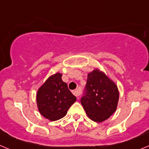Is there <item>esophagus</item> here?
<instances>
[{"label": "esophagus", "mask_w": 149, "mask_h": 149, "mask_svg": "<svg viewBox=\"0 0 149 149\" xmlns=\"http://www.w3.org/2000/svg\"><path fill=\"white\" fill-rule=\"evenodd\" d=\"M73 95H74V96H76V97H78V96L81 94V91H80V90L76 89V90H75V91H73Z\"/></svg>", "instance_id": "1"}]
</instances>
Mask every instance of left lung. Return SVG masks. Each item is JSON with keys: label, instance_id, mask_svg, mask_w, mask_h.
Here are the masks:
<instances>
[{"label": "left lung", "instance_id": "left-lung-1", "mask_svg": "<svg viewBox=\"0 0 149 149\" xmlns=\"http://www.w3.org/2000/svg\"><path fill=\"white\" fill-rule=\"evenodd\" d=\"M118 101L119 91L112 80L98 69L88 73L81 103L91 120H106L116 111Z\"/></svg>", "mask_w": 149, "mask_h": 149}]
</instances>
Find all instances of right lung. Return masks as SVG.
I'll return each mask as SVG.
<instances>
[{
  "mask_svg": "<svg viewBox=\"0 0 149 149\" xmlns=\"http://www.w3.org/2000/svg\"><path fill=\"white\" fill-rule=\"evenodd\" d=\"M61 76L62 74L59 73L49 76L40 87L36 95L40 113L50 121L64 117L70 107L76 101V96L62 81Z\"/></svg>",
  "mask_w": 149,
  "mask_h": 149,
  "instance_id": "1",
  "label": "right lung"
}]
</instances>
